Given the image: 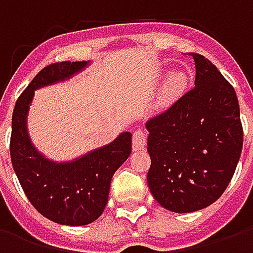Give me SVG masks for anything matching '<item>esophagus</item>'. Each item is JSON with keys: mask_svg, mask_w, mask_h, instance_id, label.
Segmentation results:
<instances>
[{"mask_svg": "<svg viewBox=\"0 0 253 253\" xmlns=\"http://www.w3.org/2000/svg\"><path fill=\"white\" fill-rule=\"evenodd\" d=\"M146 145V134L143 130H137L132 134V149L134 150H141Z\"/></svg>", "mask_w": 253, "mask_h": 253, "instance_id": "esophagus-1", "label": "esophagus"}]
</instances>
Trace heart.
<instances>
[{
  "instance_id": "heart-1",
  "label": "heart",
  "mask_w": 253,
  "mask_h": 253,
  "mask_svg": "<svg viewBox=\"0 0 253 253\" xmlns=\"http://www.w3.org/2000/svg\"><path fill=\"white\" fill-rule=\"evenodd\" d=\"M187 84H188V76L186 72H183V70L170 72L163 83L157 105L160 108H163V107H168L169 104H172L184 92Z\"/></svg>"
}]
</instances>
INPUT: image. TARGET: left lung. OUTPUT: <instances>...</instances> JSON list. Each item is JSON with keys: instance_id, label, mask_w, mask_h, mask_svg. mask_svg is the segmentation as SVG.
<instances>
[{"instance_id": "obj_1", "label": "left lung", "mask_w": 253, "mask_h": 253, "mask_svg": "<svg viewBox=\"0 0 253 253\" xmlns=\"http://www.w3.org/2000/svg\"><path fill=\"white\" fill-rule=\"evenodd\" d=\"M195 86L146 123L154 199L173 212L210 206L226 190L243 150L239 100L207 58L192 54Z\"/></svg>"}]
</instances>
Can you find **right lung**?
<instances>
[{"label": "right lung", "instance_id": "right-lung-1", "mask_svg": "<svg viewBox=\"0 0 253 253\" xmlns=\"http://www.w3.org/2000/svg\"><path fill=\"white\" fill-rule=\"evenodd\" d=\"M90 63L58 62L42 69L16 101L12 116L10 159L25 195L42 215L67 226L88 225L103 214L112 176L131 154V132H121L76 159L55 161L32 142L28 115L35 90L69 81Z\"/></svg>", "mask_w": 253, "mask_h": 253}]
</instances>
